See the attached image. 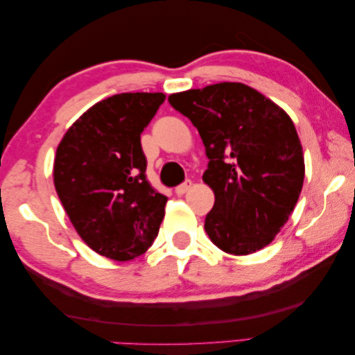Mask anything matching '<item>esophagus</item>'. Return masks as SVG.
<instances>
[{"instance_id": "esophagus-1", "label": "esophagus", "mask_w": 355, "mask_h": 355, "mask_svg": "<svg viewBox=\"0 0 355 355\" xmlns=\"http://www.w3.org/2000/svg\"><path fill=\"white\" fill-rule=\"evenodd\" d=\"M191 187H192V182H191V180H186V182H183L182 184H178L175 187V193L177 195H183V193H186L187 191H189Z\"/></svg>"}]
</instances>
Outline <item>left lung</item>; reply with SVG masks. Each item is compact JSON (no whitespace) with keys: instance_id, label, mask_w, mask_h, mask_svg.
<instances>
[{"instance_id":"obj_1","label":"left lung","mask_w":355,"mask_h":355,"mask_svg":"<svg viewBox=\"0 0 355 355\" xmlns=\"http://www.w3.org/2000/svg\"><path fill=\"white\" fill-rule=\"evenodd\" d=\"M197 128L209 158L202 180L215 205L205 229L230 254L268 245L302 191L305 164L296 128L275 102L239 82L169 96Z\"/></svg>"}]
</instances>
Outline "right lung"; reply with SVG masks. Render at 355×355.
<instances>
[{"label":"right lung","mask_w":355,"mask_h":355,"mask_svg":"<svg viewBox=\"0 0 355 355\" xmlns=\"http://www.w3.org/2000/svg\"><path fill=\"white\" fill-rule=\"evenodd\" d=\"M163 93H122L84 112L59 143L53 168L58 197L96 253L130 261L153 245L168 197L146 178L140 134Z\"/></svg>","instance_id":"1"}]
</instances>
